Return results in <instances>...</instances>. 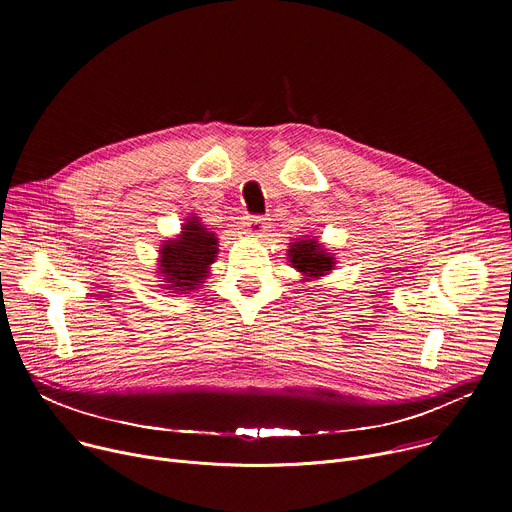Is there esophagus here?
<instances>
[{"instance_id": "obj_1", "label": "esophagus", "mask_w": 512, "mask_h": 512, "mask_svg": "<svg viewBox=\"0 0 512 512\" xmlns=\"http://www.w3.org/2000/svg\"><path fill=\"white\" fill-rule=\"evenodd\" d=\"M265 221H267V218H263V216H247L245 218L247 233L253 235V237H261L265 233V229H267Z\"/></svg>"}]
</instances>
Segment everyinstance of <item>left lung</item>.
<instances>
[{
  "mask_svg": "<svg viewBox=\"0 0 512 512\" xmlns=\"http://www.w3.org/2000/svg\"><path fill=\"white\" fill-rule=\"evenodd\" d=\"M287 253H289L291 265H294L298 271L306 273L308 277H320L328 273L334 265V259L324 249H320V245L314 239L291 243Z\"/></svg>",
  "mask_w": 512,
  "mask_h": 512,
  "instance_id": "8db88e82",
  "label": "left lung"
}]
</instances>
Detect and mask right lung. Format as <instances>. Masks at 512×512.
Returning a JSON list of instances; mask_svg holds the SVG:
<instances>
[{
    "label": "right lung",
    "mask_w": 512,
    "mask_h": 512,
    "mask_svg": "<svg viewBox=\"0 0 512 512\" xmlns=\"http://www.w3.org/2000/svg\"><path fill=\"white\" fill-rule=\"evenodd\" d=\"M196 221L198 218L194 216L188 225H184L180 239L166 241L162 247L160 273H164L166 287L174 291H186L200 285L208 273V265L216 257L214 233H208Z\"/></svg>",
    "instance_id": "obj_1"
}]
</instances>
